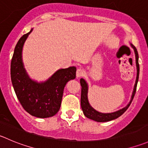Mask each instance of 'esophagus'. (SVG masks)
I'll return each mask as SVG.
<instances>
[{
    "mask_svg": "<svg viewBox=\"0 0 148 148\" xmlns=\"http://www.w3.org/2000/svg\"><path fill=\"white\" fill-rule=\"evenodd\" d=\"M84 74H85V71H84V70L82 69H78L77 70V73H76L77 77H83V76L84 75Z\"/></svg>",
    "mask_w": 148,
    "mask_h": 148,
    "instance_id": "34e87169",
    "label": "esophagus"
}]
</instances>
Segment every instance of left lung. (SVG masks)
<instances>
[{
    "label": "left lung",
    "mask_w": 148,
    "mask_h": 148,
    "mask_svg": "<svg viewBox=\"0 0 148 148\" xmlns=\"http://www.w3.org/2000/svg\"><path fill=\"white\" fill-rule=\"evenodd\" d=\"M132 47L134 48V53H135V57H136V65H137V79H136V82L134 84V91H133L132 95V99L131 101L130 102L128 105L126 106L124 108L121 109V110H118V111H116L114 113H110V114H102V113L97 112V110H95L94 108L90 106V105L89 104L88 99H87V91H88V87H87V84L84 79H80V84L82 86V92H81V106L82 109L83 110V113H84V116H85L87 118L90 119L92 120H94V121H97V122H106V121H111V120L116 119L119 118L120 116L122 115L126 110H127L129 107H130V104H131L133 98L134 97V95L136 93V90H137V82H138L139 79V74H140V65H139V56L138 53H137V48L134 46V45H132Z\"/></svg>",
    "instance_id": "8db88e82"
}]
</instances>
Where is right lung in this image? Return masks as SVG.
Returning <instances> with one entry per match:
<instances>
[{
	"instance_id": "add662e5",
	"label": "right lung",
	"mask_w": 148,
	"mask_h": 148,
	"mask_svg": "<svg viewBox=\"0 0 148 148\" xmlns=\"http://www.w3.org/2000/svg\"><path fill=\"white\" fill-rule=\"evenodd\" d=\"M24 34L17 42L11 63V78L18 101L23 108L38 118L53 116L61 107L64 89L69 80L76 78L74 66L57 71L45 82L38 83L29 78L21 59L23 45L29 34Z\"/></svg>"
}]
</instances>
